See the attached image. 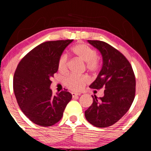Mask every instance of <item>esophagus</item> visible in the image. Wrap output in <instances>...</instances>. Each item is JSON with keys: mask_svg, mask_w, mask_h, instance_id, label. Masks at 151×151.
<instances>
[{"mask_svg": "<svg viewBox=\"0 0 151 151\" xmlns=\"http://www.w3.org/2000/svg\"><path fill=\"white\" fill-rule=\"evenodd\" d=\"M72 97H73V98H76V97H78V96H79V93H77L72 92Z\"/></svg>", "mask_w": 151, "mask_h": 151, "instance_id": "1", "label": "esophagus"}]
</instances>
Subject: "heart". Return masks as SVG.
<instances>
[{
	"label": "heart",
	"mask_w": 151,
	"mask_h": 151,
	"mask_svg": "<svg viewBox=\"0 0 151 151\" xmlns=\"http://www.w3.org/2000/svg\"><path fill=\"white\" fill-rule=\"evenodd\" d=\"M72 52L80 60L86 62V68L91 72H96L100 67V61L97 58V52L94 49L86 44H78L72 47ZM68 56L67 54H62L58 59V69L61 72L67 70ZM89 79L85 75L78 76L71 74L65 80V84L67 87L72 91H79L84 84L88 82Z\"/></svg>",
	"instance_id": "b5f03b06"
}]
</instances>
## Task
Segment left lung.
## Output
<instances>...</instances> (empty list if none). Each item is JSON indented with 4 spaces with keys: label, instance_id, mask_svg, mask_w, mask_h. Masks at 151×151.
I'll return each instance as SVG.
<instances>
[{
    "label": "left lung",
    "instance_id": "8db88e82",
    "mask_svg": "<svg viewBox=\"0 0 151 151\" xmlns=\"http://www.w3.org/2000/svg\"><path fill=\"white\" fill-rule=\"evenodd\" d=\"M101 52L103 65L90 88H104V96H91L93 103L85 111L86 119L93 126H112L124 116L132 104L136 93V78L129 60L108 43L88 40Z\"/></svg>",
    "mask_w": 151,
    "mask_h": 151
}]
</instances>
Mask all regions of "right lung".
I'll return each instance as SVG.
<instances>
[{"instance_id":"obj_1","label":"right lung","mask_w":151,"mask_h":151,"mask_svg":"<svg viewBox=\"0 0 151 151\" xmlns=\"http://www.w3.org/2000/svg\"><path fill=\"white\" fill-rule=\"evenodd\" d=\"M73 40L47 41L20 60L13 77V91L23 114L37 125L47 127L60 121L72 95L67 89L54 95L50 89L58 59Z\"/></svg>"}]
</instances>
